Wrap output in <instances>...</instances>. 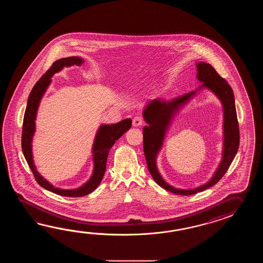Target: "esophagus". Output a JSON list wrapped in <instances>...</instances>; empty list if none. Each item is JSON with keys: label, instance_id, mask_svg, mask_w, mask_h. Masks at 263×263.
I'll list each match as a JSON object with an SVG mask.
<instances>
[{"label": "esophagus", "instance_id": "esophagus-1", "mask_svg": "<svg viewBox=\"0 0 263 263\" xmlns=\"http://www.w3.org/2000/svg\"><path fill=\"white\" fill-rule=\"evenodd\" d=\"M143 124H144V118L140 117V116H137V117H135L133 119V125H134V127H139V126L143 125Z\"/></svg>", "mask_w": 263, "mask_h": 263}]
</instances>
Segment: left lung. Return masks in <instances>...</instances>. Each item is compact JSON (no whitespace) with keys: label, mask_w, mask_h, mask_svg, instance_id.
Wrapping results in <instances>:
<instances>
[{"label":"left lung","mask_w":263,"mask_h":263,"mask_svg":"<svg viewBox=\"0 0 263 263\" xmlns=\"http://www.w3.org/2000/svg\"><path fill=\"white\" fill-rule=\"evenodd\" d=\"M197 79L203 83L202 87H207L212 90L218 97L223 104V159L213 178L206 184L197 187L192 190H181L174 188L166 183L159 173L156 166V158L158 152L161 149L162 141L164 138L165 130L174 115L178 112L179 108L183 106L196 91H192L183 96L175 98L171 101H164L157 99L151 101L143 112L145 122L148 126L143 129L144 136V153L148 171L155 180L157 184L162 188L174 194L180 196L195 195L202 191L216 184L223 175L228 171L232 161L234 160L240 145V129L235 107L234 94L229 83L219 75L217 71L210 64L197 63Z\"/></svg>","instance_id":"left-lung-1"}]
</instances>
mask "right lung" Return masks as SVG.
Returning <instances> with one entry per match:
<instances>
[{
    "label": "right lung",
    "mask_w": 263,
    "mask_h": 263,
    "mask_svg": "<svg viewBox=\"0 0 263 263\" xmlns=\"http://www.w3.org/2000/svg\"><path fill=\"white\" fill-rule=\"evenodd\" d=\"M84 60L80 57H67L62 58L52 64V66L47 70V72L36 82L33 89L29 96L27 106L24 112L23 118V134H22V148L23 155L26 159V162L31 168L34 179L36 182L45 188L46 190L50 191L54 194L69 197H80L86 196L92 193L101 183V179L105 173L106 169L107 157L109 151L117 140L119 139L128 129L132 127V119L127 118L118 123L111 125H101L96 135L95 142L93 145V160H94V171L91 179L80 187L74 190H62L53 187L46 179H43L40 173L36 171L34 166L32 155V139L34 135V120L36 117V111L40 105V101L42 96L49 86L50 78L54 73L60 71L64 67H70L72 65L81 66Z\"/></svg>",
    "instance_id": "1"
}]
</instances>
